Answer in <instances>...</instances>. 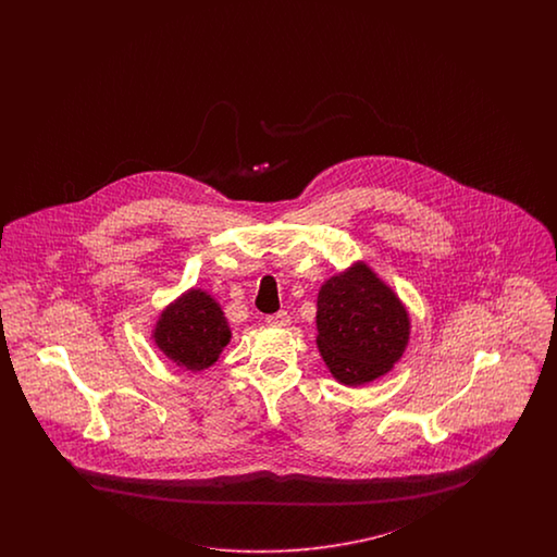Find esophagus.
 <instances>
[{
  "mask_svg": "<svg viewBox=\"0 0 557 557\" xmlns=\"http://www.w3.org/2000/svg\"><path fill=\"white\" fill-rule=\"evenodd\" d=\"M265 322L273 324V326H286L287 322H289V314H287L286 310H277L273 314H268Z\"/></svg>",
  "mask_w": 557,
  "mask_h": 557,
  "instance_id": "obj_1",
  "label": "esophagus"
}]
</instances>
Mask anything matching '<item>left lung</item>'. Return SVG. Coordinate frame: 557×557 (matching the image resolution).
Returning a JSON list of instances; mask_svg holds the SVG:
<instances>
[{
  "label": "left lung",
  "mask_w": 557,
  "mask_h": 557,
  "mask_svg": "<svg viewBox=\"0 0 557 557\" xmlns=\"http://www.w3.org/2000/svg\"><path fill=\"white\" fill-rule=\"evenodd\" d=\"M317 345L331 373L345 386L384 375L408 343L405 306L366 265L331 277L319 292Z\"/></svg>",
  "instance_id": "left-lung-1"
}]
</instances>
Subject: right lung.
<instances>
[{
	"mask_svg": "<svg viewBox=\"0 0 557 557\" xmlns=\"http://www.w3.org/2000/svg\"><path fill=\"white\" fill-rule=\"evenodd\" d=\"M228 341L231 331L219 304L202 289H189L165 308L154 329L159 349L191 371L210 368Z\"/></svg>",
	"mask_w": 557,
	"mask_h": 557,
	"instance_id": "right-lung-1",
	"label": "right lung"
}]
</instances>
